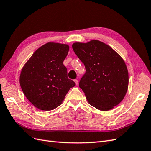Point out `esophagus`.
<instances>
[{
	"label": "esophagus",
	"instance_id": "34e87169",
	"mask_svg": "<svg viewBox=\"0 0 151 151\" xmlns=\"http://www.w3.org/2000/svg\"><path fill=\"white\" fill-rule=\"evenodd\" d=\"M74 82H75V83H76V85H78V80H75Z\"/></svg>",
	"mask_w": 151,
	"mask_h": 151
}]
</instances>
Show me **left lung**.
I'll return each instance as SVG.
<instances>
[{"instance_id": "1", "label": "left lung", "mask_w": 151, "mask_h": 151, "mask_svg": "<svg viewBox=\"0 0 151 151\" xmlns=\"http://www.w3.org/2000/svg\"><path fill=\"white\" fill-rule=\"evenodd\" d=\"M73 51L86 67L79 87L88 103L109 111L121 103L128 88V71L124 60L109 45L93 40L74 42Z\"/></svg>"}]
</instances>
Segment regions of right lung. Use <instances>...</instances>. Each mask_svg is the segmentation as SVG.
I'll list each match as a JSON object with an SVG mask.
<instances>
[{"mask_svg":"<svg viewBox=\"0 0 151 151\" xmlns=\"http://www.w3.org/2000/svg\"><path fill=\"white\" fill-rule=\"evenodd\" d=\"M67 44L49 42L36 50L22 68L20 84L25 97L37 109L50 111L63 102L75 83L63 64Z\"/></svg>","mask_w":151,"mask_h":151,"instance_id":"right-lung-1","label":"right lung"}]
</instances>
